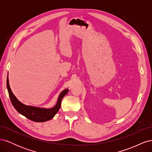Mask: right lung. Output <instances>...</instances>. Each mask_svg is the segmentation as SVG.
I'll return each instance as SVG.
<instances>
[{
	"label": "right lung",
	"mask_w": 152,
	"mask_h": 152,
	"mask_svg": "<svg viewBox=\"0 0 152 152\" xmlns=\"http://www.w3.org/2000/svg\"><path fill=\"white\" fill-rule=\"evenodd\" d=\"M7 88L11 102L15 108L20 114L23 115L27 118L37 122H43L52 119L60 108L63 98L68 93L69 91L68 89H66L61 91L58 98L57 103L54 107L51 108H45L33 107V106H28L20 102L14 95L11 89L8 75L7 77Z\"/></svg>",
	"instance_id": "add662e5"
}]
</instances>
